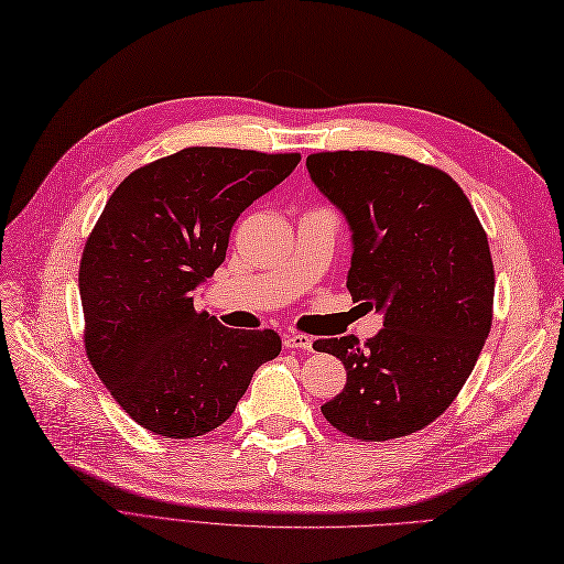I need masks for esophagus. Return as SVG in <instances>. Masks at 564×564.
I'll use <instances>...</instances> for the list:
<instances>
[{"label": "esophagus", "mask_w": 564, "mask_h": 564, "mask_svg": "<svg viewBox=\"0 0 564 564\" xmlns=\"http://www.w3.org/2000/svg\"><path fill=\"white\" fill-rule=\"evenodd\" d=\"M284 347H286V349H304V351H311V349H313V337L301 335V333L284 335Z\"/></svg>", "instance_id": "1"}]
</instances>
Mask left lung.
Returning <instances> with one entry per match:
<instances>
[{
	"instance_id": "left-lung-1",
	"label": "left lung",
	"mask_w": 564,
	"mask_h": 564,
	"mask_svg": "<svg viewBox=\"0 0 564 564\" xmlns=\"http://www.w3.org/2000/svg\"><path fill=\"white\" fill-rule=\"evenodd\" d=\"M321 194L347 217L354 301L382 313V329L318 339L347 386L321 406L356 441L425 429L455 402L492 323L496 272L488 237L459 184L404 155L337 150L306 158Z\"/></svg>"
}]
</instances>
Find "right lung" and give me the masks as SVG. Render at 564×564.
Instances as JSON below:
<instances>
[{
    "label": "right lung",
    "instance_id": "1",
    "mask_svg": "<svg viewBox=\"0 0 564 564\" xmlns=\"http://www.w3.org/2000/svg\"><path fill=\"white\" fill-rule=\"evenodd\" d=\"M299 162V153L184 148L109 196L78 270L84 339L105 388L150 433H210L280 354L274 329L219 325L194 308V292L225 263L237 217Z\"/></svg>",
    "mask_w": 564,
    "mask_h": 564
}]
</instances>
